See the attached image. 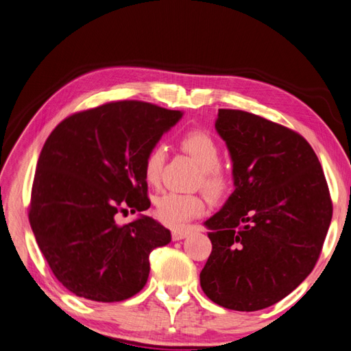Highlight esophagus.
<instances>
[{
  "label": "esophagus",
  "mask_w": 351,
  "mask_h": 351,
  "mask_svg": "<svg viewBox=\"0 0 351 351\" xmlns=\"http://www.w3.org/2000/svg\"><path fill=\"white\" fill-rule=\"evenodd\" d=\"M191 233V230L189 229H174L173 232H171V234H173V241H182V239H184L186 236Z\"/></svg>",
  "instance_id": "34e87169"
}]
</instances>
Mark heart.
Returning <instances> with one entry per match:
<instances>
[{"mask_svg":"<svg viewBox=\"0 0 351 351\" xmlns=\"http://www.w3.org/2000/svg\"><path fill=\"white\" fill-rule=\"evenodd\" d=\"M180 146L191 156L201 169V183L205 192L213 197H220L229 187V178L220 168L221 150L217 141L201 130L189 131L180 140ZM165 147L156 145L149 150L143 164V177L146 183L156 186L165 164ZM205 210V201L199 195H183L167 192L156 197L155 214L159 221L167 226L178 227L189 220L201 215Z\"/></svg>","mask_w":351,"mask_h":351,"instance_id":"heart-1","label":"heart"}]
</instances>
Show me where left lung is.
<instances>
[{"instance_id":"left-lung-1","label":"left lung","mask_w":351,"mask_h":351,"mask_svg":"<svg viewBox=\"0 0 351 351\" xmlns=\"http://www.w3.org/2000/svg\"><path fill=\"white\" fill-rule=\"evenodd\" d=\"M215 130L232 156L234 191L204 223L213 251L201 287L221 307L261 310L316 266L332 201L315 150L298 132L234 109H219Z\"/></svg>"}]
</instances>
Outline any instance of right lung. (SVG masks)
<instances>
[{"instance_id":"1","label":"right lung","mask_w":351,"mask_h":351,"mask_svg":"<svg viewBox=\"0 0 351 351\" xmlns=\"http://www.w3.org/2000/svg\"><path fill=\"white\" fill-rule=\"evenodd\" d=\"M183 112L137 100L77 112L56 127L38 158L29 223L54 276L77 297L115 302L149 278V254L171 242L162 224L115 215L150 206L143 164Z\"/></svg>"}]
</instances>
